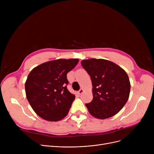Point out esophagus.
<instances>
[{
  "mask_svg": "<svg viewBox=\"0 0 154 154\" xmlns=\"http://www.w3.org/2000/svg\"><path fill=\"white\" fill-rule=\"evenodd\" d=\"M83 92H84V90L82 89V88H80V89L78 91V94L80 95V94H82L83 93Z\"/></svg>",
  "mask_w": 154,
  "mask_h": 154,
  "instance_id": "esophagus-1",
  "label": "esophagus"
}]
</instances>
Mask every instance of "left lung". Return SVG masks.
<instances>
[{
	"label": "left lung",
	"mask_w": 154,
	"mask_h": 154,
	"mask_svg": "<svg viewBox=\"0 0 154 154\" xmlns=\"http://www.w3.org/2000/svg\"><path fill=\"white\" fill-rule=\"evenodd\" d=\"M91 76L93 99L85 106L95 118L104 119L115 116L128 100L131 84L124 69L105 59H91L81 62Z\"/></svg>",
	"instance_id": "8db88e82"
}]
</instances>
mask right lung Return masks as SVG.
Masks as SVG:
<instances>
[{
	"label": "right lung",
	"mask_w": 154,
	"mask_h": 154,
	"mask_svg": "<svg viewBox=\"0 0 154 154\" xmlns=\"http://www.w3.org/2000/svg\"><path fill=\"white\" fill-rule=\"evenodd\" d=\"M77 59H58L39 65L30 72L25 84L27 99L41 118L58 121L66 117L75 96L67 89V74Z\"/></svg>",
	"instance_id": "1"
}]
</instances>
